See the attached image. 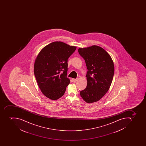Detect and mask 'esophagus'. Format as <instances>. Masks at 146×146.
Here are the masks:
<instances>
[{
	"instance_id": "esophagus-1",
	"label": "esophagus",
	"mask_w": 146,
	"mask_h": 146,
	"mask_svg": "<svg viewBox=\"0 0 146 146\" xmlns=\"http://www.w3.org/2000/svg\"><path fill=\"white\" fill-rule=\"evenodd\" d=\"M72 80L74 82H76L77 81V79H75V78H72Z\"/></svg>"
}]
</instances>
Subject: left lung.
<instances>
[{"label": "left lung", "instance_id": "obj_1", "mask_svg": "<svg viewBox=\"0 0 146 146\" xmlns=\"http://www.w3.org/2000/svg\"><path fill=\"white\" fill-rule=\"evenodd\" d=\"M85 60L87 85L81 91L82 98L88 103L100 100L109 90L114 76V62L109 54L98 46L78 49Z\"/></svg>", "mask_w": 146, "mask_h": 146}]
</instances>
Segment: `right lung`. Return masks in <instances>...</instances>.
Instances as JSON below:
<instances>
[{"label": "right lung", "instance_id": "obj_1", "mask_svg": "<svg viewBox=\"0 0 146 146\" xmlns=\"http://www.w3.org/2000/svg\"><path fill=\"white\" fill-rule=\"evenodd\" d=\"M77 47L61 41H54L42 49L34 66L35 76L41 92L56 100L64 94L70 81L67 77L68 59Z\"/></svg>", "mask_w": 146, "mask_h": 146}]
</instances>
